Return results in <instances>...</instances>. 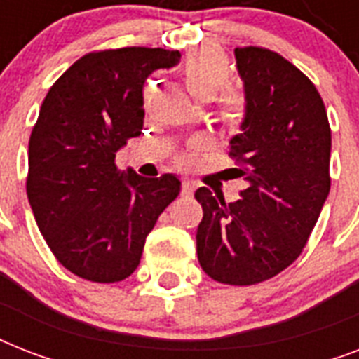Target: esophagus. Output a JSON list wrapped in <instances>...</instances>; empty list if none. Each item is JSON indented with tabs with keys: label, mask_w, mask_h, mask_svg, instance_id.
<instances>
[{
	"label": "esophagus",
	"mask_w": 359,
	"mask_h": 359,
	"mask_svg": "<svg viewBox=\"0 0 359 359\" xmlns=\"http://www.w3.org/2000/svg\"><path fill=\"white\" fill-rule=\"evenodd\" d=\"M194 190H196V186L190 180H182V188H180V196L182 197H191L194 196Z\"/></svg>",
	"instance_id": "esophagus-1"
}]
</instances>
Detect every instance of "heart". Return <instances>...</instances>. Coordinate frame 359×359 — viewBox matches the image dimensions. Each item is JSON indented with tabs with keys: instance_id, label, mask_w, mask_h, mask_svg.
Instances as JSON below:
<instances>
[{
	"instance_id": "heart-1",
	"label": "heart",
	"mask_w": 359,
	"mask_h": 359,
	"mask_svg": "<svg viewBox=\"0 0 359 359\" xmlns=\"http://www.w3.org/2000/svg\"><path fill=\"white\" fill-rule=\"evenodd\" d=\"M182 78L188 91L196 98L208 100L224 89L229 80V61L224 52L216 48H201L190 53L182 65ZM222 114L229 121H238L242 115V100L238 95L229 93L222 102ZM190 154L179 158L180 163L190 162Z\"/></svg>"
}]
</instances>
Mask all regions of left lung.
Wrapping results in <instances>:
<instances>
[{
  "instance_id": "8db88e82",
  "label": "left lung",
  "mask_w": 359,
  "mask_h": 359,
  "mask_svg": "<svg viewBox=\"0 0 359 359\" xmlns=\"http://www.w3.org/2000/svg\"><path fill=\"white\" fill-rule=\"evenodd\" d=\"M235 55L245 117L229 156L248 186L235 203L196 191V240L207 276L245 287L283 272L306 248L332 184V130L317 87L283 55L259 46Z\"/></svg>"
}]
</instances>
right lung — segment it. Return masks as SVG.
I'll return each mask as SVG.
<instances>
[{
	"instance_id": "right-lung-1",
	"label": "right lung",
	"mask_w": 359,
	"mask_h": 359,
	"mask_svg": "<svg viewBox=\"0 0 359 359\" xmlns=\"http://www.w3.org/2000/svg\"><path fill=\"white\" fill-rule=\"evenodd\" d=\"M179 61L177 50L163 48L86 53L42 102L25 190L48 248L78 278H128L158 216L179 196L175 175L143 179L115 165V152L143 128L145 80Z\"/></svg>"
}]
</instances>
